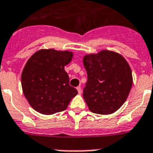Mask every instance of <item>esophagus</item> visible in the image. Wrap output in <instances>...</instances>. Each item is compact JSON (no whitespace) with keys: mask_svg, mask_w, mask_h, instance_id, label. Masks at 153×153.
<instances>
[{"mask_svg":"<svg viewBox=\"0 0 153 153\" xmlns=\"http://www.w3.org/2000/svg\"><path fill=\"white\" fill-rule=\"evenodd\" d=\"M76 89H77L78 93H79V94H81V93H82V89H81L80 86H78V87H76Z\"/></svg>","mask_w":153,"mask_h":153,"instance_id":"1","label":"esophagus"}]
</instances>
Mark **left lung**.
<instances>
[{"label": "left lung", "mask_w": 153, "mask_h": 153, "mask_svg": "<svg viewBox=\"0 0 153 153\" xmlns=\"http://www.w3.org/2000/svg\"><path fill=\"white\" fill-rule=\"evenodd\" d=\"M88 80L83 97L91 112L111 114L125 102L132 85V71L118 53L102 50L83 60Z\"/></svg>", "instance_id": "left-lung-1"}]
</instances>
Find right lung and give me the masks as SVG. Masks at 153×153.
Masks as SVG:
<instances>
[{
  "mask_svg": "<svg viewBox=\"0 0 153 153\" xmlns=\"http://www.w3.org/2000/svg\"><path fill=\"white\" fill-rule=\"evenodd\" d=\"M72 58L73 53L68 51L41 49L28 59L21 74V85L36 112L45 115L62 112L77 94L65 70Z\"/></svg>",
  "mask_w": 153,
  "mask_h": 153,
  "instance_id": "add662e5",
  "label": "right lung"
}]
</instances>
